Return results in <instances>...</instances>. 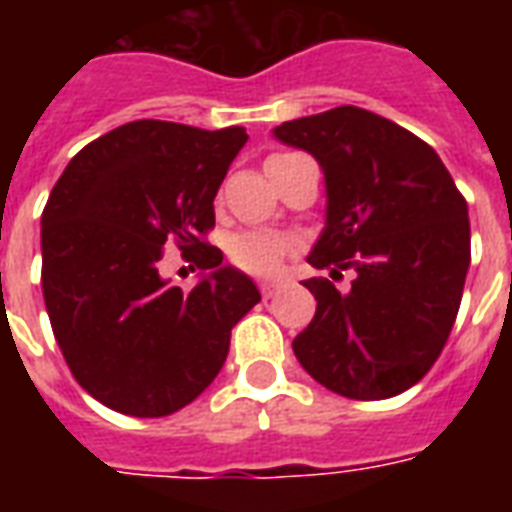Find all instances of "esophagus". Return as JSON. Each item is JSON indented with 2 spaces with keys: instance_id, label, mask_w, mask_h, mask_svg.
Masks as SVG:
<instances>
[{
  "instance_id": "1",
  "label": "esophagus",
  "mask_w": 512,
  "mask_h": 512,
  "mask_svg": "<svg viewBox=\"0 0 512 512\" xmlns=\"http://www.w3.org/2000/svg\"><path fill=\"white\" fill-rule=\"evenodd\" d=\"M277 290H279L277 279H268V282H263V285H260V293H263L266 299H271V296H274Z\"/></svg>"
}]
</instances>
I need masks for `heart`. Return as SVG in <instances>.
Returning a JSON list of instances; mask_svg holds the SVG:
<instances>
[{"mask_svg":"<svg viewBox=\"0 0 512 512\" xmlns=\"http://www.w3.org/2000/svg\"><path fill=\"white\" fill-rule=\"evenodd\" d=\"M230 260L235 266L244 268L257 277L277 274L279 266L285 263L290 252V241L285 235L271 233V230H246L230 241Z\"/></svg>","mask_w":512,"mask_h":512,"instance_id":"heart-1","label":"heart"}]
</instances>
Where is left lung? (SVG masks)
<instances>
[{
	"label": "left lung",
	"mask_w": 512,
	"mask_h": 512,
	"mask_svg": "<svg viewBox=\"0 0 512 512\" xmlns=\"http://www.w3.org/2000/svg\"><path fill=\"white\" fill-rule=\"evenodd\" d=\"M315 156L326 180V227L310 266L318 301L293 354L318 384L351 400H384L428 373L450 337L472 260L469 211L436 150L392 120L337 106L274 128Z\"/></svg>",
	"instance_id": "1"
}]
</instances>
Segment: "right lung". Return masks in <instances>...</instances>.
Returning <instances> with one entry per match:
<instances>
[{
    "label": "right lung",
    "mask_w": 512,
    "mask_h": 512,
    "mask_svg": "<svg viewBox=\"0 0 512 512\" xmlns=\"http://www.w3.org/2000/svg\"><path fill=\"white\" fill-rule=\"evenodd\" d=\"M222 131L136 120L65 167L40 219L43 299L73 378L128 417H167L219 376L230 332L260 301L244 271L202 241L213 197L246 145ZM175 240L209 274L189 294L157 263Z\"/></svg>",
    "instance_id": "right-lung-1"
}]
</instances>
